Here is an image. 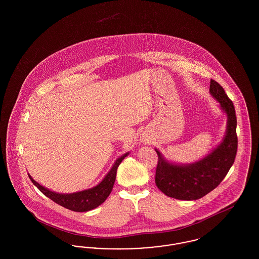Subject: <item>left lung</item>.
<instances>
[{"label": "left lung", "instance_id": "obj_1", "mask_svg": "<svg viewBox=\"0 0 259 259\" xmlns=\"http://www.w3.org/2000/svg\"><path fill=\"white\" fill-rule=\"evenodd\" d=\"M209 93L220 103L222 111L227 116L226 131L222 142L202 159L189 164L167 160L155 148L158 155L155 184L169 197L192 201L207 195L222 183L234 163L238 139L233 103L213 79H210Z\"/></svg>", "mask_w": 259, "mask_h": 259}]
</instances>
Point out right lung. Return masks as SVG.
Listing matches in <instances>:
<instances>
[{"label":"right lung","instance_id":"1","mask_svg":"<svg viewBox=\"0 0 259 259\" xmlns=\"http://www.w3.org/2000/svg\"><path fill=\"white\" fill-rule=\"evenodd\" d=\"M128 154L129 151L124 153L123 155H121L119 158L115 160L111 170L98 185L74 193L54 192L49 188L37 184V182L30 176V174H28V176L31 182L36 185L47 197L50 198L58 205L74 211H88L99 207L106 201L107 198L109 197L115 182L117 168Z\"/></svg>","mask_w":259,"mask_h":259}]
</instances>
